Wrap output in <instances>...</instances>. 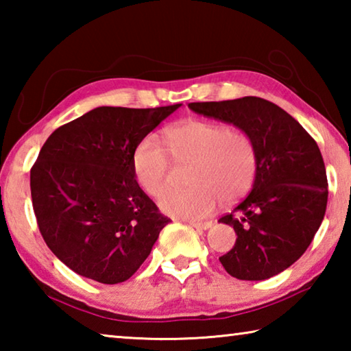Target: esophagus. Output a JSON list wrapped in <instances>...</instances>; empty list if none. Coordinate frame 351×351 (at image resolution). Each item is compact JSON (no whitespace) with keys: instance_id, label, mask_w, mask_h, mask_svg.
Listing matches in <instances>:
<instances>
[{"instance_id":"obj_1","label":"esophagus","mask_w":351,"mask_h":351,"mask_svg":"<svg viewBox=\"0 0 351 351\" xmlns=\"http://www.w3.org/2000/svg\"><path fill=\"white\" fill-rule=\"evenodd\" d=\"M189 224H192L193 228H197V229L206 230V229H209V228H210V226H212V221H204V223H199V221H189Z\"/></svg>"}]
</instances>
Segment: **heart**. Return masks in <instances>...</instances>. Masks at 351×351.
I'll return each mask as SVG.
<instances>
[{
  "mask_svg": "<svg viewBox=\"0 0 351 351\" xmlns=\"http://www.w3.org/2000/svg\"><path fill=\"white\" fill-rule=\"evenodd\" d=\"M164 143L145 136L133 152L136 181L148 195L161 193L170 171V155L192 161L187 187L165 189L159 206L176 218L199 219L217 209L219 199L230 203L251 190L257 176V147L251 134L210 119H187L165 130Z\"/></svg>",
  "mask_w": 351,
  "mask_h": 351,
  "instance_id": "1",
  "label": "heart"
}]
</instances>
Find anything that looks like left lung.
<instances>
[{"label":"left lung","mask_w":351,"mask_h":351,"mask_svg":"<svg viewBox=\"0 0 351 351\" xmlns=\"http://www.w3.org/2000/svg\"><path fill=\"white\" fill-rule=\"evenodd\" d=\"M189 108L234 123L257 147L251 193L219 218L237 234L234 247L219 257L223 268L240 280L277 276L304 255L325 215L328 181L316 141L293 116L261 97L193 102Z\"/></svg>","instance_id":"left-lung-1"}]
</instances>
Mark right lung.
I'll return each mask as SVG.
<instances>
[{"mask_svg": "<svg viewBox=\"0 0 351 351\" xmlns=\"http://www.w3.org/2000/svg\"><path fill=\"white\" fill-rule=\"evenodd\" d=\"M180 106H99L58 127L41 147L31 169L40 234L79 276L125 282L170 223L136 181L133 152Z\"/></svg>", "mask_w": 351, "mask_h": 351, "instance_id": "add662e5", "label": "right lung"}]
</instances>
